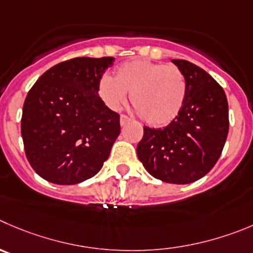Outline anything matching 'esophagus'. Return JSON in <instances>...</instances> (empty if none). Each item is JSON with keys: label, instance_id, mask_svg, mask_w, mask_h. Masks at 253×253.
I'll return each instance as SVG.
<instances>
[{"label": "esophagus", "instance_id": "34e87169", "mask_svg": "<svg viewBox=\"0 0 253 253\" xmlns=\"http://www.w3.org/2000/svg\"><path fill=\"white\" fill-rule=\"evenodd\" d=\"M129 123H130V118L126 117V115H124V114L120 115V125H122V126L129 124Z\"/></svg>", "mask_w": 253, "mask_h": 253}]
</instances>
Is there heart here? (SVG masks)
I'll list each match as a JSON object with an SVG mask.
<instances>
[{
    "label": "heart",
    "instance_id": "1",
    "mask_svg": "<svg viewBox=\"0 0 253 253\" xmlns=\"http://www.w3.org/2000/svg\"><path fill=\"white\" fill-rule=\"evenodd\" d=\"M130 93L134 110L151 126H165L179 115L186 95L182 72L172 64L136 58L120 64L115 78L104 74L98 94L112 109H119Z\"/></svg>",
    "mask_w": 253,
    "mask_h": 253
}]
</instances>
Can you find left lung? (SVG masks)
I'll return each instance as SVG.
<instances>
[{"label": "left lung", "instance_id": "8db88e82", "mask_svg": "<svg viewBox=\"0 0 253 253\" xmlns=\"http://www.w3.org/2000/svg\"><path fill=\"white\" fill-rule=\"evenodd\" d=\"M186 82L179 115L165 128L144 126L136 146L139 160L155 179L190 184L217 163L228 134V104L222 86L203 68L172 59Z\"/></svg>", "mask_w": 253, "mask_h": 253}]
</instances>
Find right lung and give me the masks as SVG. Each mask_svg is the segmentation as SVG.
Returning a JSON list of instances; mask_svg holds the SVG:
<instances>
[{"label": "right lung", "instance_id": "add662e5", "mask_svg": "<svg viewBox=\"0 0 253 253\" xmlns=\"http://www.w3.org/2000/svg\"><path fill=\"white\" fill-rule=\"evenodd\" d=\"M113 57H78L53 66L30 89L21 119L25 153L47 181L74 185L102 169L120 134V117L98 94Z\"/></svg>", "mask_w": 253, "mask_h": 253}]
</instances>
